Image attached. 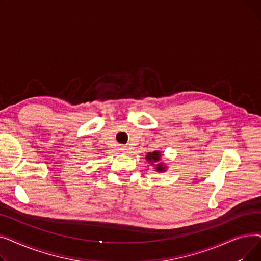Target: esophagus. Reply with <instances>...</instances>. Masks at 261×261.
Here are the masks:
<instances>
[{
  "instance_id": "esophagus-1",
  "label": "esophagus",
  "mask_w": 261,
  "mask_h": 261,
  "mask_svg": "<svg viewBox=\"0 0 261 261\" xmlns=\"http://www.w3.org/2000/svg\"><path fill=\"white\" fill-rule=\"evenodd\" d=\"M119 150H120V151H121V152H125V150H126V147H125V146H120V147H119Z\"/></svg>"
}]
</instances>
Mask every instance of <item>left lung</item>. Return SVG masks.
Returning <instances> with one entry per match:
<instances>
[{
    "instance_id": "1",
    "label": "left lung",
    "mask_w": 261,
    "mask_h": 261,
    "mask_svg": "<svg viewBox=\"0 0 261 261\" xmlns=\"http://www.w3.org/2000/svg\"><path fill=\"white\" fill-rule=\"evenodd\" d=\"M147 160H148V162H151V165H154L153 163H158V162H160V160H161V153L159 152V151H153V152H149L148 154H147ZM155 169H156V171H159V172H163V171H165V169H166V167L164 166V164L163 163H158L156 164V166H155Z\"/></svg>"
}]
</instances>
